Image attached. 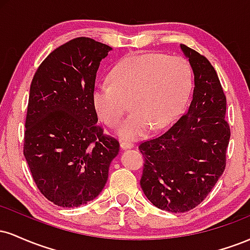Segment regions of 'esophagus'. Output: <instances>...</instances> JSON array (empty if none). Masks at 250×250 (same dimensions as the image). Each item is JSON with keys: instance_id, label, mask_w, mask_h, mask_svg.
Masks as SVG:
<instances>
[{"instance_id": "1", "label": "esophagus", "mask_w": 250, "mask_h": 250, "mask_svg": "<svg viewBox=\"0 0 250 250\" xmlns=\"http://www.w3.org/2000/svg\"><path fill=\"white\" fill-rule=\"evenodd\" d=\"M120 146H121V148H122V149H125V150H127V149H131V148H134V145H133V143L127 142V141H122L121 143H120Z\"/></svg>"}]
</instances>
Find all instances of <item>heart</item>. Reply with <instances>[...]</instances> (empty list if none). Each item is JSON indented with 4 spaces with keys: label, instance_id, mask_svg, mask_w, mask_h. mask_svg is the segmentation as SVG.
<instances>
[{
    "label": "heart",
    "instance_id": "obj_1",
    "mask_svg": "<svg viewBox=\"0 0 250 250\" xmlns=\"http://www.w3.org/2000/svg\"><path fill=\"white\" fill-rule=\"evenodd\" d=\"M110 84L94 88L95 110L107 125L114 127L128 110L133 113L120 125L123 140H139L153 128L170 125L185 107L191 89V69L183 57L160 53L131 54L109 74Z\"/></svg>",
    "mask_w": 250,
    "mask_h": 250
}]
</instances>
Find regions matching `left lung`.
<instances>
[{
	"label": "left lung",
	"instance_id": "8db88e82",
	"mask_svg": "<svg viewBox=\"0 0 250 250\" xmlns=\"http://www.w3.org/2000/svg\"><path fill=\"white\" fill-rule=\"evenodd\" d=\"M194 74L188 110L160 137L140 145L145 156L141 188L155 207L185 213L210 193L226 167L230 129L226 96L210 62L180 44Z\"/></svg>",
	"mask_w": 250,
	"mask_h": 250
}]
</instances>
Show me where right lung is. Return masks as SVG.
Wrapping results in <instances>:
<instances>
[{
    "label": "right lung",
    "mask_w": 250,
    "mask_h": 250,
    "mask_svg": "<svg viewBox=\"0 0 250 250\" xmlns=\"http://www.w3.org/2000/svg\"><path fill=\"white\" fill-rule=\"evenodd\" d=\"M111 50L77 37L50 53L31 81L23 154L37 188L60 207L95 199L119 154V142L97 125L93 103L100 62Z\"/></svg>",
    "instance_id": "right-lung-1"
}]
</instances>
